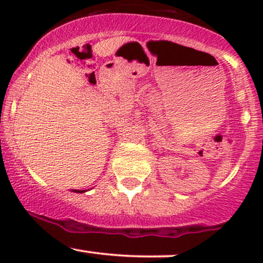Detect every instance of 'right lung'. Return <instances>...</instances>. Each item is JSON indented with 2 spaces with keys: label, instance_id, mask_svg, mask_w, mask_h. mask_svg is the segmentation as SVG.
Returning <instances> with one entry per match:
<instances>
[{
  "label": "right lung",
  "instance_id": "right-lung-1",
  "mask_svg": "<svg viewBox=\"0 0 263 263\" xmlns=\"http://www.w3.org/2000/svg\"><path fill=\"white\" fill-rule=\"evenodd\" d=\"M75 193H85V190H73Z\"/></svg>",
  "mask_w": 263,
  "mask_h": 263
}]
</instances>
